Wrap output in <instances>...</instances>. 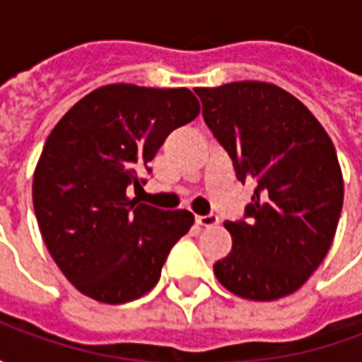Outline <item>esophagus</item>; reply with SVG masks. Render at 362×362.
<instances>
[{
    "label": "esophagus",
    "instance_id": "1",
    "mask_svg": "<svg viewBox=\"0 0 362 362\" xmlns=\"http://www.w3.org/2000/svg\"><path fill=\"white\" fill-rule=\"evenodd\" d=\"M196 223L199 225V227H215V225H219V217L217 215H213V213H209V215H196Z\"/></svg>",
    "mask_w": 362,
    "mask_h": 362
}]
</instances>
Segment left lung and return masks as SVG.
<instances>
[{
    "label": "left lung",
    "instance_id": "left-lung-1",
    "mask_svg": "<svg viewBox=\"0 0 362 362\" xmlns=\"http://www.w3.org/2000/svg\"><path fill=\"white\" fill-rule=\"evenodd\" d=\"M204 119L254 180L246 221H227L233 250L213 272L248 300H277L303 287L326 258L343 207V174L326 129L296 96L266 81L197 87Z\"/></svg>",
    "mask_w": 362,
    "mask_h": 362
}]
</instances>
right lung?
<instances>
[{
  "label": "right lung",
  "instance_id": "add662e5",
  "mask_svg": "<svg viewBox=\"0 0 362 362\" xmlns=\"http://www.w3.org/2000/svg\"><path fill=\"white\" fill-rule=\"evenodd\" d=\"M197 114L199 100L186 87L112 83L83 96L50 132L33 176V204L52 259L79 293L124 304L157 285L194 215L139 204L126 189L139 186L137 173L166 135Z\"/></svg>",
  "mask_w": 362,
  "mask_h": 362
}]
</instances>
